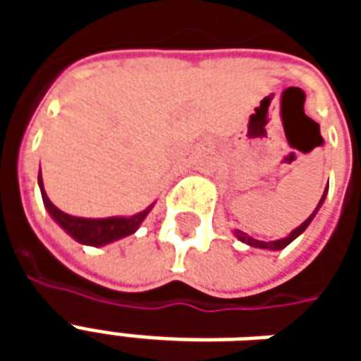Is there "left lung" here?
Returning a JSON list of instances; mask_svg holds the SVG:
<instances>
[{"label": "left lung", "mask_w": 361, "mask_h": 361, "mask_svg": "<svg viewBox=\"0 0 361 361\" xmlns=\"http://www.w3.org/2000/svg\"><path fill=\"white\" fill-rule=\"evenodd\" d=\"M326 191H329V183H326V189L323 191V197H321V201H319V204L315 207V211L311 212L310 216L307 219L303 220L302 224L298 228H294L290 234L286 235V238H282V240H274V242H263V240H255V238H251V235H247L245 232H242V230H234V235L240 240L242 243H247L250 247H259V250H269V251H280V250H284L286 245H290V243L294 242L295 238H300V235L305 232V228L310 226L311 224V220L315 219V214L319 212V209L323 207V203H325V199H326Z\"/></svg>", "instance_id": "1"}]
</instances>
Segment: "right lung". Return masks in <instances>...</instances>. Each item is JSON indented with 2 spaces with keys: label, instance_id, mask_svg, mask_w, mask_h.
I'll list each match as a JSON object with an SVG mask.
<instances>
[{
  "label": "right lung",
  "instance_id": "right-lung-1",
  "mask_svg": "<svg viewBox=\"0 0 361 361\" xmlns=\"http://www.w3.org/2000/svg\"><path fill=\"white\" fill-rule=\"evenodd\" d=\"M38 188L42 193V201L46 211L50 212V216L54 222L58 224L66 234L73 238L75 242L82 243V245H90V247H102L111 242H118L121 238L135 234L139 226L142 224V220L147 219V214L152 211L154 203L149 204L145 211L131 214V216H108V219H82V216H73L67 214L61 209H58L56 204L51 203L50 197L46 195L44 191L42 172H38Z\"/></svg>",
  "mask_w": 361,
  "mask_h": 361
}]
</instances>
